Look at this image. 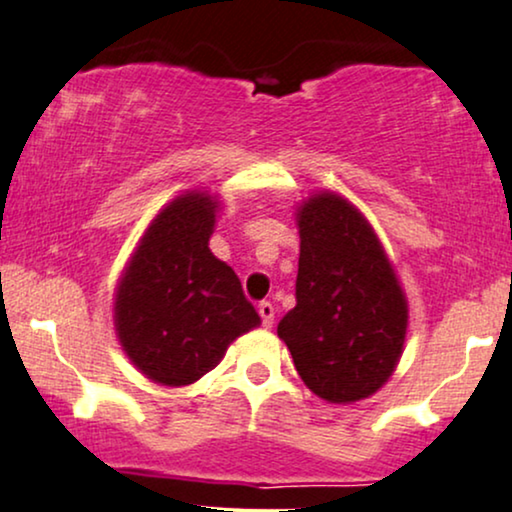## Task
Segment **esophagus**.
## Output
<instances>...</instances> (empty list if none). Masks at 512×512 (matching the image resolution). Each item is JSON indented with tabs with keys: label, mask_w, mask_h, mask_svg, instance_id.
<instances>
[{
	"label": "esophagus",
	"mask_w": 512,
	"mask_h": 512,
	"mask_svg": "<svg viewBox=\"0 0 512 512\" xmlns=\"http://www.w3.org/2000/svg\"><path fill=\"white\" fill-rule=\"evenodd\" d=\"M258 315H261L263 327H265V329H270V327H272V322H275V305H272L270 301L258 303Z\"/></svg>",
	"instance_id": "34e87169"
}]
</instances>
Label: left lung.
<instances>
[{"mask_svg": "<svg viewBox=\"0 0 512 512\" xmlns=\"http://www.w3.org/2000/svg\"><path fill=\"white\" fill-rule=\"evenodd\" d=\"M296 225V308L277 336L317 397L360 402L386 386L400 362L407 296L376 230L343 195L313 192L298 204Z\"/></svg>", "mask_w": 512, "mask_h": 512, "instance_id": "obj_1", "label": "left lung"}]
</instances>
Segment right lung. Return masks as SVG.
<instances>
[{
    "label": "right lung",
    "instance_id": "right-lung-1",
    "mask_svg": "<svg viewBox=\"0 0 512 512\" xmlns=\"http://www.w3.org/2000/svg\"><path fill=\"white\" fill-rule=\"evenodd\" d=\"M221 199L185 190L152 218L124 265L112 320L124 355L152 383L190 386L261 324L235 270L209 249Z\"/></svg>",
    "mask_w": 512,
    "mask_h": 512
}]
</instances>
